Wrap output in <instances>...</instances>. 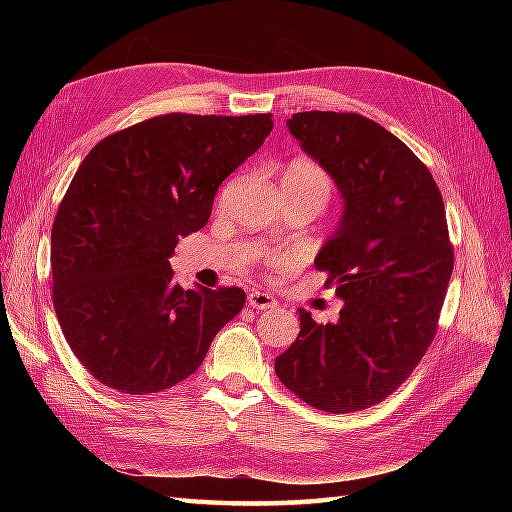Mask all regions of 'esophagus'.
<instances>
[{"instance_id": "1", "label": "esophagus", "mask_w": 512, "mask_h": 512, "mask_svg": "<svg viewBox=\"0 0 512 512\" xmlns=\"http://www.w3.org/2000/svg\"><path fill=\"white\" fill-rule=\"evenodd\" d=\"M248 306L255 310H273L277 308V299L268 292H259V290H250L248 292Z\"/></svg>"}]
</instances>
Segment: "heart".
<instances>
[{
    "label": "heart",
    "mask_w": 512,
    "mask_h": 512,
    "mask_svg": "<svg viewBox=\"0 0 512 512\" xmlns=\"http://www.w3.org/2000/svg\"><path fill=\"white\" fill-rule=\"evenodd\" d=\"M281 189L312 195V198H317L325 206L332 198L334 182L330 178V173L325 171L317 160L297 158L284 169V176H281Z\"/></svg>",
    "instance_id": "b5f03b06"
}]
</instances>
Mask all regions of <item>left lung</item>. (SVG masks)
Wrapping results in <instances>:
<instances>
[{
  "instance_id": "left-lung-1",
  "label": "left lung",
  "mask_w": 512,
  "mask_h": 512,
  "mask_svg": "<svg viewBox=\"0 0 512 512\" xmlns=\"http://www.w3.org/2000/svg\"><path fill=\"white\" fill-rule=\"evenodd\" d=\"M288 129L334 178L345 213L314 266L343 310L275 358L292 394L328 413L361 411L405 383L431 341L453 273L442 193L427 165L383 125L354 112H297Z\"/></svg>"
}]
</instances>
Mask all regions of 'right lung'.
Listing matches in <instances>:
<instances>
[{
	"label": "right lung",
	"instance_id": "1",
	"mask_svg": "<svg viewBox=\"0 0 512 512\" xmlns=\"http://www.w3.org/2000/svg\"><path fill=\"white\" fill-rule=\"evenodd\" d=\"M273 114H162L96 143L52 224V303L99 383L132 396L189 378L237 317V286L184 290L169 257L209 222L220 184L262 147Z\"/></svg>",
	"mask_w": 512,
	"mask_h": 512
}]
</instances>
